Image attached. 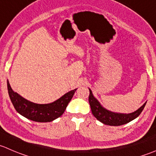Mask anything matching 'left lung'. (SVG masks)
<instances>
[{
    "label": "left lung",
    "mask_w": 156,
    "mask_h": 156,
    "mask_svg": "<svg viewBox=\"0 0 156 156\" xmlns=\"http://www.w3.org/2000/svg\"><path fill=\"white\" fill-rule=\"evenodd\" d=\"M89 90H90V94H89L88 101L92 113L96 117L97 120L101 121L104 124L109 125V126H121L132 121L133 120L136 118L137 116H140L146 104V102L136 111L128 114L113 113L104 109L93 96L90 89H89Z\"/></svg>",
    "instance_id": "1"
}]
</instances>
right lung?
<instances>
[{
    "label": "right lung",
    "instance_id": "1",
    "mask_svg": "<svg viewBox=\"0 0 156 156\" xmlns=\"http://www.w3.org/2000/svg\"><path fill=\"white\" fill-rule=\"evenodd\" d=\"M7 90L10 101L20 114L33 121L46 123L52 121L63 114L76 89L68 92L55 102L48 104H35L24 99L12 90L8 81Z\"/></svg>",
    "mask_w": 156,
    "mask_h": 156
}]
</instances>
